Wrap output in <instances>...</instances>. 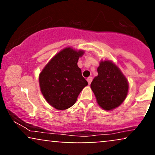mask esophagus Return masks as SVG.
I'll return each mask as SVG.
<instances>
[{
  "label": "esophagus",
  "mask_w": 155,
  "mask_h": 155,
  "mask_svg": "<svg viewBox=\"0 0 155 155\" xmlns=\"http://www.w3.org/2000/svg\"><path fill=\"white\" fill-rule=\"evenodd\" d=\"M87 82H88L89 84H90V83H91L92 81V77H91V76L88 77L87 79Z\"/></svg>",
  "instance_id": "esophagus-1"
}]
</instances>
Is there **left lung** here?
I'll return each mask as SVG.
<instances>
[{
  "instance_id": "obj_1",
  "label": "left lung",
  "mask_w": 155,
  "mask_h": 155,
  "mask_svg": "<svg viewBox=\"0 0 155 155\" xmlns=\"http://www.w3.org/2000/svg\"><path fill=\"white\" fill-rule=\"evenodd\" d=\"M98 75L90 87L97 104L106 111H111L123 103L128 93L127 78L111 60H101L97 67Z\"/></svg>"
}]
</instances>
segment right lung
I'll return each instance as SVG.
<instances>
[{"instance_id": "obj_1", "label": "right lung", "mask_w": 155, "mask_h": 155, "mask_svg": "<svg viewBox=\"0 0 155 155\" xmlns=\"http://www.w3.org/2000/svg\"><path fill=\"white\" fill-rule=\"evenodd\" d=\"M84 53V50L65 48L49 60L39 74L41 92L53 108L65 110L71 107L88 84L77 65Z\"/></svg>"}]
</instances>
